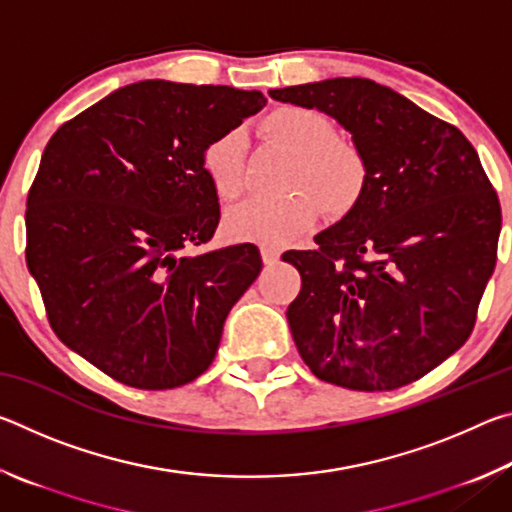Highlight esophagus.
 <instances>
[{
	"instance_id": "34e87169",
	"label": "esophagus",
	"mask_w": 512,
	"mask_h": 512,
	"mask_svg": "<svg viewBox=\"0 0 512 512\" xmlns=\"http://www.w3.org/2000/svg\"><path fill=\"white\" fill-rule=\"evenodd\" d=\"M262 259H264V264H275L277 259H280V248L262 246Z\"/></svg>"
}]
</instances>
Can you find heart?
<instances>
[{"instance_id": "b5f03b06", "label": "heart", "mask_w": 512, "mask_h": 512, "mask_svg": "<svg viewBox=\"0 0 512 512\" xmlns=\"http://www.w3.org/2000/svg\"><path fill=\"white\" fill-rule=\"evenodd\" d=\"M262 133L291 155L277 201H250L230 210L223 235L235 244L282 246L307 232L318 210L329 219H345L368 192L370 167L357 142L336 135L332 119L305 106H277L262 119ZM244 140L237 131L216 135L205 146L201 164L207 180L223 201H237Z\"/></svg>"}]
</instances>
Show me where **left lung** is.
I'll return each instance as SVG.
<instances>
[{
    "label": "left lung",
    "instance_id": "obj_1",
    "mask_svg": "<svg viewBox=\"0 0 512 512\" xmlns=\"http://www.w3.org/2000/svg\"><path fill=\"white\" fill-rule=\"evenodd\" d=\"M332 115L368 158L361 205L289 250L302 287L287 320L318 379L393 391L470 339L497 264L501 205L470 140L370 79L268 92Z\"/></svg>",
    "mask_w": 512,
    "mask_h": 512
}]
</instances>
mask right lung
I'll return each instance as SVG.
<instances>
[{
	"mask_svg": "<svg viewBox=\"0 0 512 512\" xmlns=\"http://www.w3.org/2000/svg\"><path fill=\"white\" fill-rule=\"evenodd\" d=\"M262 92L142 81L65 121L27 196V266L56 336L119 384L167 391L210 368L262 255L214 237L201 155L264 108Z\"/></svg>",
	"mask_w": 512,
	"mask_h": 512,
	"instance_id": "1",
	"label": "right lung"
}]
</instances>
